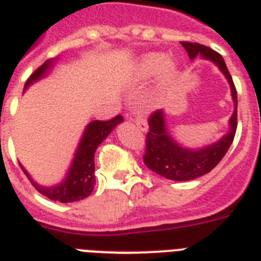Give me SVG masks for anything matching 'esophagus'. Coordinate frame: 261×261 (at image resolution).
<instances>
[{"label": "esophagus", "instance_id": "obj_1", "mask_svg": "<svg viewBox=\"0 0 261 261\" xmlns=\"http://www.w3.org/2000/svg\"><path fill=\"white\" fill-rule=\"evenodd\" d=\"M130 119L134 122L135 124H137L139 128H141L142 131H147V122H146V119L143 118V115H141V114H137V115L134 116H130Z\"/></svg>", "mask_w": 261, "mask_h": 261}]
</instances>
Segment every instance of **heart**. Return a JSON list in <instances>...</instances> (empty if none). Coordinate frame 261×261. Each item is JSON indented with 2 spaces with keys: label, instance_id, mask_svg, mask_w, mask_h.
Instances as JSON below:
<instances>
[{
  "label": "heart",
  "instance_id": "obj_1",
  "mask_svg": "<svg viewBox=\"0 0 261 261\" xmlns=\"http://www.w3.org/2000/svg\"><path fill=\"white\" fill-rule=\"evenodd\" d=\"M161 61H162L161 55L152 54L149 55V56H146L145 59L142 60L141 65H139V69H138L139 75L149 76L151 75V73H154V72L158 69V67H160ZM171 73H173V64H171V61L164 60L163 64L161 65V77H162V80L166 82V80L171 76Z\"/></svg>",
  "mask_w": 261,
  "mask_h": 261
}]
</instances>
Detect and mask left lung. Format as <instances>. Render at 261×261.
Listing matches in <instances>:
<instances>
[{
    "mask_svg": "<svg viewBox=\"0 0 261 261\" xmlns=\"http://www.w3.org/2000/svg\"><path fill=\"white\" fill-rule=\"evenodd\" d=\"M181 44L192 60L200 55L219 67L229 82L232 99L234 101V111L229 119V131L219 142L198 150L182 147L169 135L164 110H156L150 115L149 133L146 135V150L143 155L145 165L150 170L167 179L190 181L215 169L232 145L237 128V92L221 55L198 42L181 41Z\"/></svg>",
    "mask_w": 261,
    "mask_h": 261,
    "instance_id": "8db88e82",
    "label": "left lung"
}]
</instances>
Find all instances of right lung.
<instances>
[{
  "instance_id": "obj_1",
  "label": "right lung",
  "mask_w": 261,
  "mask_h": 261,
  "mask_svg": "<svg viewBox=\"0 0 261 261\" xmlns=\"http://www.w3.org/2000/svg\"><path fill=\"white\" fill-rule=\"evenodd\" d=\"M52 64L54 61L48 60L40 68L36 69L25 83L24 90H27V87L33 82L41 79L49 71ZM122 120H123L122 116L116 115L110 120H94L87 126L79 147L76 150L73 162L69 167L68 174L59 185L49 186V188L39 185L31 178V175L28 174L24 167L21 166V169L32 182V185L35 186L36 190L41 193L42 196L48 197L49 200L59 201V202H75V201L84 200L92 193L95 186V151L97 146L109 137L110 133Z\"/></svg>"
}]
</instances>
